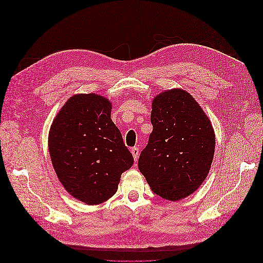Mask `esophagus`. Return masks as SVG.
Wrapping results in <instances>:
<instances>
[{
  "label": "esophagus",
  "instance_id": "34e87169",
  "mask_svg": "<svg viewBox=\"0 0 263 263\" xmlns=\"http://www.w3.org/2000/svg\"><path fill=\"white\" fill-rule=\"evenodd\" d=\"M130 153H132V155H133V157H134V160L137 162V159H138V156H139V148H137V147L132 148Z\"/></svg>",
  "mask_w": 263,
  "mask_h": 263
}]
</instances>
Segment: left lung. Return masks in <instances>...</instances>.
<instances>
[{
    "mask_svg": "<svg viewBox=\"0 0 263 263\" xmlns=\"http://www.w3.org/2000/svg\"><path fill=\"white\" fill-rule=\"evenodd\" d=\"M154 126L138 168L154 193L180 201L201 186L211 170L215 132L209 116L189 92L165 90L154 98Z\"/></svg>",
    "mask_w": 263,
    "mask_h": 263,
    "instance_id": "1",
    "label": "left lung"
}]
</instances>
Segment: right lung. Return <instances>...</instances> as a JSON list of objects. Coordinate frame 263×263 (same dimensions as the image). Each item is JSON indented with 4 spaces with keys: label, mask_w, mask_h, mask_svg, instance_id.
Returning <instances> with one entry per match:
<instances>
[{
    "label": "right lung",
    "mask_w": 263,
    "mask_h": 263,
    "mask_svg": "<svg viewBox=\"0 0 263 263\" xmlns=\"http://www.w3.org/2000/svg\"><path fill=\"white\" fill-rule=\"evenodd\" d=\"M112 103L102 95L74 94L53 118L48 149L67 192L87 205L107 201L134 158L110 119Z\"/></svg>",
    "instance_id": "1"
}]
</instances>
